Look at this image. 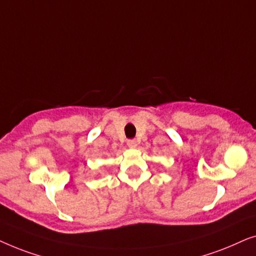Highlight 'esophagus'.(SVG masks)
Wrapping results in <instances>:
<instances>
[{
	"instance_id": "esophagus-1",
	"label": "esophagus",
	"mask_w": 256,
	"mask_h": 256,
	"mask_svg": "<svg viewBox=\"0 0 256 256\" xmlns=\"http://www.w3.org/2000/svg\"><path fill=\"white\" fill-rule=\"evenodd\" d=\"M127 144H128L129 148H135V146H138V143H136L135 140H128Z\"/></svg>"
}]
</instances>
